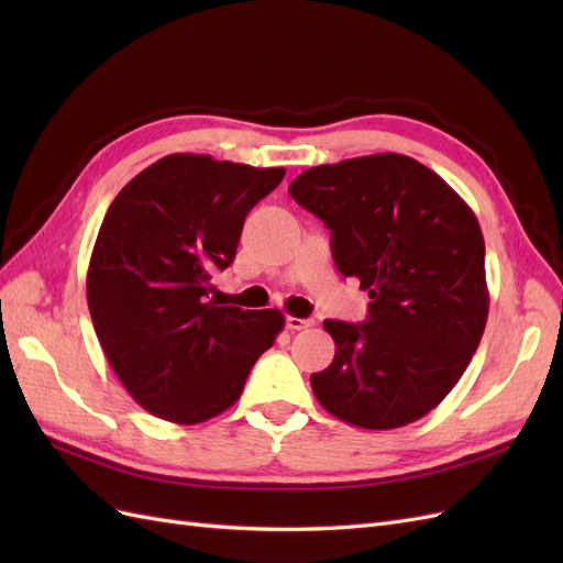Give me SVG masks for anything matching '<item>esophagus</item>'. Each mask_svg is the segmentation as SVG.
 I'll use <instances>...</instances> for the list:
<instances>
[{
  "label": "esophagus",
  "instance_id": "esophagus-1",
  "mask_svg": "<svg viewBox=\"0 0 563 563\" xmlns=\"http://www.w3.org/2000/svg\"><path fill=\"white\" fill-rule=\"evenodd\" d=\"M312 319H298V317H288L286 319V329L288 331H305V329H310L312 327Z\"/></svg>",
  "mask_w": 563,
  "mask_h": 563
}]
</instances>
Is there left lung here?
<instances>
[{
    "instance_id": "obj_1",
    "label": "left lung",
    "mask_w": 563,
    "mask_h": 563,
    "mask_svg": "<svg viewBox=\"0 0 563 563\" xmlns=\"http://www.w3.org/2000/svg\"><path fill=\"white\" fill-rule=\"evenodd\" d=\"M288 192L323 220L338 269L371 298L364 323L323 321L335 356L312 373L314 397L364 430L428 416L486 329V249L474 211L432 168L397 152L312 166Z\"/></svg>"
}]
</instances>
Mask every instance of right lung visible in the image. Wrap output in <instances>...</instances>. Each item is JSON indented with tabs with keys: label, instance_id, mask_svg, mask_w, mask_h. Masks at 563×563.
I'll return each mask as SVG.
<instances>
[{
	"label": "right lung",
	"instance_id": "1",
	"mask_svg": "<svg viewBox=\"0 0 563 563\" xmlns=\"http://www.w3.org/2000/svg\"><path fill=\"white\" fill-rule=\"evenodd\" d=\"M284 174L185 152L150 164L110 203L89 263V312L117 378L152 416L178 424L220 416L275 345L279 310L209 296L246 213Z\"/></svg>",
	"mask_w": 563,
	"mask_h": 563
}]
</instances>
